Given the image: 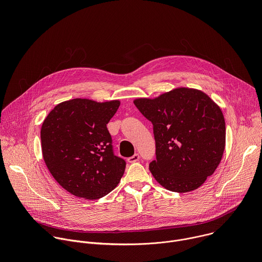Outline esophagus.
<instances>
[{"mask_svg": "<svg viewBox=\"0 0 262 262\" xmlns=\"http://www.w3.org/2000/svg\"><path fill=\"white\" fill-rule=\"evenodd\" d=\"M139 159H140V156H139L138 154H136V155H134L133 157L128 158V159H127V162H128V163H136V162L139 161Z\"/></svg>", "mask_w": 262, "mask_h": 262, "instance_id": "1", "label": "esophagus"}]
</instances>
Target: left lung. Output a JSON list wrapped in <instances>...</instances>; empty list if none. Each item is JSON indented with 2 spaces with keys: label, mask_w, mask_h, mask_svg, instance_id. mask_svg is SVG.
<instances>
[{
  "label": "left lung",
  "mask_w": 262,
  "mask_h": 262,
  "mask_svg": "<svg viewBox=\"0 0 262 262\" xmlns=\"http://www.w3.org/2000/svg\"><path fill=\"white\" fill-rule=\"evenodd\" d=\"M134 103L154 125L157 160L149 170L156 180L176 193L198 189L213 174L225 149L220 106L204 92L184 87Z\"/></svg>",
  "instance_id": "left-lung-1"
}]
</instances>
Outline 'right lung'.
<instances>
[{
	"mask_svg": "<svg viewBox=\"0 0 262 262\" xmlns=\"http://www.w3.org/2000/svg\"><path fill=\"white\" fill-rule=\"evenodd\" d=\"M119 100L74 98L57 104L45 119L41 149L56 181L79 198L96 200L118 185L125 161L113 154L106 124Z\"/></svg>",
	"mask_w": 262,
	"mask_h": 262,
	"instance_id": "right-lung-1",
	"label": "right lung"
}]
</instances>
